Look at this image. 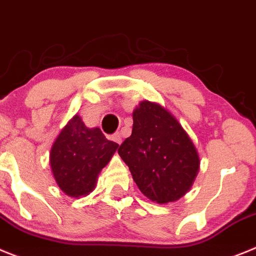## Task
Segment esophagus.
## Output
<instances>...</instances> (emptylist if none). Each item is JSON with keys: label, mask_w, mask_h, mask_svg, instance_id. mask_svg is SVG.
Here are the masks:
<instances>
[{"label": "esophagus", "mask_w": 256, "mask_h": 256, "mask_svg": "<svg viewBox=\"0 0 256 256\" xmlns=\"http://www.w3.org/2000/svg\"><path fill=\"white\" fill-rule=\"evenodd\" d=\"M114 140L117 142V144L120 145V144H121V142H122V135H121V134H120V132H116L114 135Z\"/></svg>", "instance_id": "1"}]
</instances>
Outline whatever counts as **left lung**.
Returning <instances> with one entry per match:
<instances>
[{
    "mask_svg": "<svg viewBox=\"0 0 256 256\" xmlns=\"http://www.w3.org/2000/svg\"><path fill=\"white\" fill-rule=\"evenodd\" d=\"M132 132L118 154L145 196L158 204L176 202L190 190L199 171V154L182 126L158 103H139Z\"/></svg>",
    "mask_w": 256,
    "mask_h": 256,
    "instance_id": "1",
    "label": "left lung"
}]
</instances>
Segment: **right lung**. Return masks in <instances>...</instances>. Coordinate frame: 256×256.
<instances>
[{
	"instance_id": "obj_1",
	"label": "right lung",
	"mask_w": 256,
	"mask_h": 256,
	"mask_svg": "<svg viewBox=\"0 0 256 256\" xmlns=\"http://www.w3.org/2000/svg\"><path fill=\"white\" fill-rule=\"evenodd\" d=\"M117 148L118 144L106 139L100 128H86L75 114L50 148V170L58 188L68 196L88 195Z\"/></svg>"
}]
</instances>
